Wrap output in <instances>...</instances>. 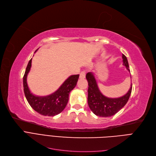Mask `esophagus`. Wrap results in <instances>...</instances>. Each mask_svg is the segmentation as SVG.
Segmentation results:
<instances>
[{
  "label": "esophagus",
  "mask_w": 156,
  "mask_h": 156,
  "mask_svg": "<svg viewBox=\"0 0 156 156\" xmlns=\"http://www.w3.org/2000/svg\"><path fill=\"white\" fill-rule=\"evenodd\" d=\"M85 78V71H82L80 74V78L83 79Z\"/></svg>",
  "instance_id": "1"
}]
</instances>
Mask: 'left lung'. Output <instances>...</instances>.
Instances as JSON below:
<instances>
[{"label":"left lung","instance_id":"1","mask_svg":"<svg viewBox=\"0 0 156 156\" xmlns=\"http://www.w3.org/2000/svg\"><path fill=\"white\" fill-rule=\"evenodd\" d=\"M123 65L130 72L128 59L122 54ZM86 79L88 82V97L87 102L89 108L94 114L98 117H108L117 113L121 109L128 101L132 93V84L131 83L128 93L124 96L119 98H108L102 94L98 89L96 79L93 73L89 72L86 74Z\"/></svg>","mask_w":156,"mask_h":156}]
</instances>
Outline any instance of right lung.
I'll return each instance as SVG.
<instances>
[{"instance_id":"right-lung-1","label":"right lung","mask_w":156,"mask_h":156,"mask_svg":"<svg viewBox=\"0 0 156 156\" xmlns=\"http://www.w3.org/2000/svg\"><path fill=\"white\" fill-rule=\"evenodd\" d=\"M37 51V49L36 52ZM32 66V59L30 60L23 76V87L25 97L30 106L44 116H55L61 113L66 107L69 100V93L76 87L79 74L69 76L59 88L51 94L44 97L34 95L28 88L27 75Z\"/></svg>"}]
</instances>
